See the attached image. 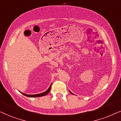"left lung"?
Returning a JSON list of instances; mask_svg holds the SVG:
<instances>
[{
    "instance_id": "obj_1",
    "label": "left lung",
    "mask_w": 121,
    "mask_h": 121,
    "mask_svg": "<svg viewBox=\"0 0 121 121\" xmlns=\"http://www.w3.org/2000/svg\"><path fill=\"white\" fill-rule=\"evenodd\" d=\"M69 92H70L71 93H72V94H73V93H72V92H71V91H69Z\"/></svg>"
}]
</instances>
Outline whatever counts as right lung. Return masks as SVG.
Instances as JSON below:
<instances>
[{
    "instance_id": "obj_1",
    "label": "right lung",
    "mask_w": 121,
    "mask_h": 121,
    "mask_svg": "<svg viewBox=\"0 0 121 121\" xmlns=\"http://www.w3.org/2000/svg\"><path fill=\"white\" fill-rule=\"evenodd\" d=\"M52 85V84H51ZM51 85H50V86L49 87V88L46 90L45 92H44L41 93H39V94H36V95H27L25 94V93H22V94H23L24 95H25V96H27V97H41V96H46V95H48L49 92L51 90Z\"/></svg>"
}]
</instances>
